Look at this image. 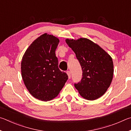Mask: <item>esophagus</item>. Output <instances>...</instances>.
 Here are the masks:
<instances>
[{
    "instance_id": "obj_1",
    "label": "esophagus",
    "mask_w": 131,
    "mask_h": 131,
    "mask_svg": "<svg viewBox=\"0 0 131 131\" xmlns=\"http://www.w3.org/2000/svg\"><path fill=\"white\" fill-rule=\"evenodd\" d=\"M67 74L68 76V78L70 79L71 78V72L70 71H67Z\"/></svg>"
}]
</instances>
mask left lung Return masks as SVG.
Segmentation results:
<instances>
[{
  "mask_svg": "<svg viewBox=\"0 0 131 131\" xmlns=\"http://www.w3.org/2000/svg\"><path fill=\"white\" fill-rule=\"evenodd\" d=\"M76 54L82 70L81 81L74 84L82 97L95 100L103 95L113 76L112 57L99 45L88 38L66 40Z\"/></svg>",
  "mask_w": 131,
  "mask_h": 131,
  "instance_id": "8db88e82",
  "label": "left lung"
}]
</instances>
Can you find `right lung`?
<instances>
[{
  "instance_id": "1",
  "label": "right lung",
  "mask_w": 131,
  "mask_h": 131,
  "mask_svg": "<svg viewBox=\"0 0 131 131\" xmlns=\"http://www.w3.org/2000/svg\"><path fill=\"white\" fill-rule=\"evenodd\" d=\"M59 39L47 33L34 40L21 61L23 81L34 98L48 101L57 96L68 78L60 70L55 51Z\"/></svg>"
}]
</instances>
